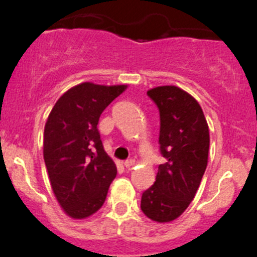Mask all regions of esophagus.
<instances>
[{
    "mask_svg": "<svg viewBox=\"0 0 257 257\" xmlns=\"http://www.w3.org/2000/svg\"><path fill=\"white\" fill-rule=\"evenodd\" d=\"M134 164H136V160H134V159H128V160H125V162H124V167L128 168V169H129V168L133 167Z\"/></svg>",
    "mask_w": 257,
    "mask_h": 257,
    "instance_id": "34e87169",
    "label": "esophagus"
}]
</instances>
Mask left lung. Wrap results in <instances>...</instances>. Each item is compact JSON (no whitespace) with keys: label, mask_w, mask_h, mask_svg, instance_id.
Returning a JSON list of instances; mask_svg holds the SVG:
<instances>
[{"label":"left lung","mask_w":257,"mask_h":257,"mask_svg":"<svg viewBox=\"0 0 257 257\" xmlns=\"http://www.w3.org/2000/svg\"><path fill=\"white\" fill-rule=\"evenodd\" d=\"M160 113L159 165L154 185L142 195L145 216L157 222L178 219L198 191L208 165L209 126L198 100L177 85L148 90Z\"/></svg>","instance_id":"obj_1"}]
</instances>
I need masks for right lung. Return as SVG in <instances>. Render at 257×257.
<instances>
[{
  "instance_id": "add662e5",
  "label": "right lung",
  "mask_w": 257,
  "mask_h": 257,
  "mask_svg": "<svg viewBox=\"0 0 257 257\" xmlns=\"http://www.w3.org/2000/svg\"><path fill=\"white\" fill-rule=\"evenodd\" d=\"M126 88L79 83L49 113L43 159L54 196L72 219H85L102 208L115 178L116 167L104 152L97 125L103 110Z\"/></svg>"
}]
</instances>
